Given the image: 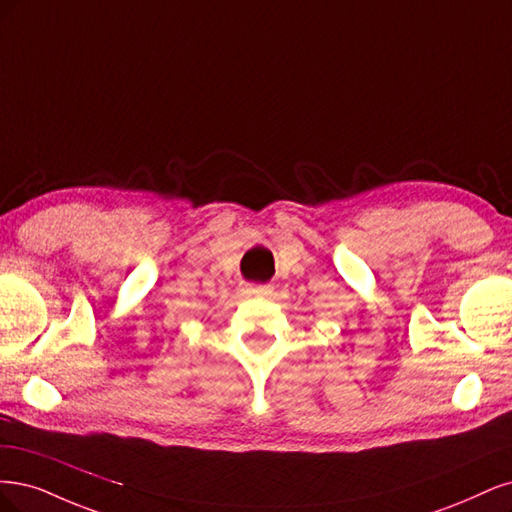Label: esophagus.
I'll use <instances>...</instances> for the list:
<instances>
[{"mask_svg": "<svg viewBox=\"0 0 512 512\" xmlns=\"http://www.w3.org/2000/svg\"><path fill=\"white\" fill-rule=\"evenodd\" d=\"M242 291L246 295H255V298H270L274 289L270 285H244Z\"/></svg>", "mask_w": 512, "mask_h": 512, "instance_id": "obj_1", "label": "esophagus"}]
</instances>
